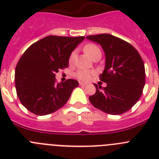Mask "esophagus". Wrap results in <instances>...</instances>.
<instances>
[{
    "label": "esophagus",
    "mask_w": 159,
    "mask_h": 159,
    "mask_svg": "<svg viewBox=\"0 0 159 159\" xmlns=\"http://www.w3.org/2000/svg\"><path fill=\"white\" fill-rule=\"evenodd\" d=\"M87 84H85V83H83V82H80V86H86Z\"/></svg>",
    "instance_id": "34e87169"
}]
</instances>
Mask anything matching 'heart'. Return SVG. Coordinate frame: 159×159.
I'll list each match as a JSON object with an SVG mask.
<instances>
[{
  "instance_id": "1",
  "label": "heart",
  "mask_w": 159,
  "mask_h": 159,
  "mask_svg": "<svg viewBox=\"0 0 159 159\" xmlns=\"http://www.w3.org/2000/svg\"><path fill=\"white\" fill-rule=\"evenodd\" d=\"M84 52H86V54L88 55V57H91V58L92 59L97 53L100 52V50H99V48L97 47V46H95V44L89 43V44H87V45L84 47ZM74 58H75V52H72L71 54V56H70V62H72ZM93 73V71H92L80 69L75 73V76H76L80 80L88 81L89 80L90 78H91V76H92V75Z\"/></svg>"
}]
</instances>
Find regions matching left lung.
Wrapping results in <instances>:
<instances>
[{
    "mask_svg": "<svg viewBox=\"0 0 159 159\" xmlns=\"http://www.w3.org/2000/svg\"><path fill=\"white\" fill-rule=\"evenodd\" d=\"M86 38L100 44L105 54L99 78L107 87L95 84L96 92L89 97L90 102L110 115L127 111L139 99L145 85V67L139 53L129 43L107 33Z\"/></svg>",
    "mask_w": 159,
    "mask_h": 159,
    "instance_id": "left-lung-1",
    "label": "left lung"
}]
</instances>
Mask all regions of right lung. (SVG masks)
Wrapping results in <instances>:
<instances>
[{"instance_id":"add662e5","label":"right lung","mask_w":159,"mask_h":159,"mask_svg":"<svg viewBox=\"0 0 159 159\" xmlns=\"http://www.w3.org/2000/svg\"><path fill=\"white\" fill-rule=\"evenodd\" d=\"M84 36H48L30 46L15 70L16 94L25 107L37 116L57 111L69 99L79 82L56 83V73L67 67L71 52Z\"/></svg>"}]
</instances>
